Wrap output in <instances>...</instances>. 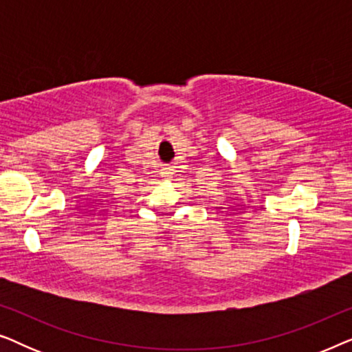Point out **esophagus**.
<instances>
[{"label": "esophagus", "mask_w": 352, "mask_h": 352, "mask_svg": "<svg viewBox=\"0 0 352 352\" xmlns=\"http://www.w3.org/2000/svg\"><path fill=\"white\" fill-rule=\"evenodd\" d=\"M160 175H162L163 177H171V176H173V168H171V166H163Z\"/></svg>", "instance_id": "1"}]
</instances>
